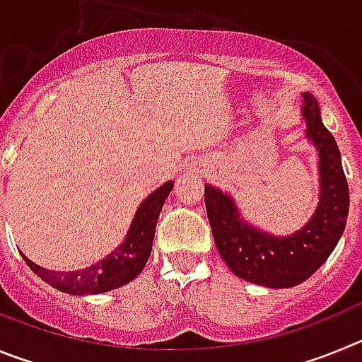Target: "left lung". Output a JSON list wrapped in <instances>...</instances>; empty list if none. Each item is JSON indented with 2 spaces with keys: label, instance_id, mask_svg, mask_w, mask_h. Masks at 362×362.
Segmentation results:
<instances>
[{
  "label": "left lung",
  "instance_id": "8db88e82",
  "mask_svg": "<svg viewBox=\"0 0 362 362\" xmlns=\"http://www.w3.org/2000/svg\"><path fill=\"white\" fill-rule=\"evenodd\" d=\"M300 95L305 137L319 158V203L303 228L290 235L264 232L243 217L230 194L204 185L206 216L221 257L235 276L267 288L297 286L317 272L343 235L350 206L337 143L322 124L317 99L310 92Z\"/></svg>",
  "mask_w": 362,
  "mask_h": 362
}]
</instances>
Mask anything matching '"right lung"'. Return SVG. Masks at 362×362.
<instances>
[{
    "instance_id": "add662e5",
    "label": "right lung",
    "mask_w": 362,
    "mask_h": 362,
    "mask_svg": "<svg viewBox=\"0 0 362 362\" xmlns=\"http://www.w3.org/2000/svg\"><path fill=\"white\" fill-rule=\"evenodd\" d=\"M174 188V181H168L158 190H153L137 209L124 241L110 252L105 259L76 272H56L47 270L40 264L32 263L27 255L21 257L30 267L37 277L49 283L56 290L70 296H94L116 290L123 284L136 279L145 268L146 261L152 252L153 233L166 197Z\"/></svg>"
}]
</instances>
